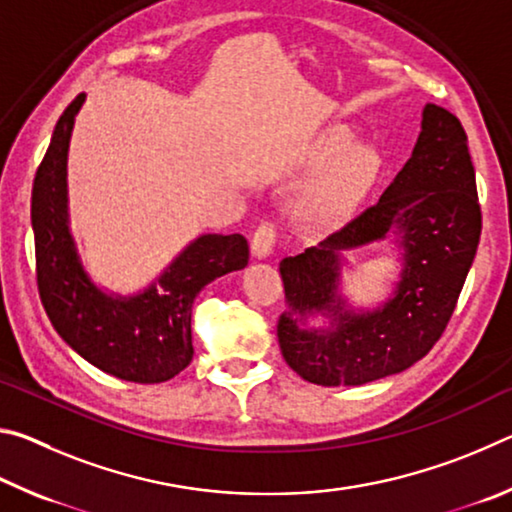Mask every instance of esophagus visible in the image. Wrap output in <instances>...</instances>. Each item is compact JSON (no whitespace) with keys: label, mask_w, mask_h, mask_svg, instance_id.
Here are the masks:
<instances>
[{"label":"esophagus","mask_w":512,"mask_h":512,"mask_svg":"<svg viewBox=\"0 0 512 512\" xmlns=\"http://www.w3.org/2000/svg\"><path fill=\"white\" fill-rule=\"evenodd\" d=\"M275 241H277V228H275V223H271V221H264L262 225H259V228L255 230V237H253V255L255 257H268L271 255V250H273V246H275Z\"/></svg>","instance_id":"34e87169"}]
</instances>
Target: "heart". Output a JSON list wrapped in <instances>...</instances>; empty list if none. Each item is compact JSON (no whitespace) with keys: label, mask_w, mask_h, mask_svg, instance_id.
I'll return each mask as SVG.
<instances>
[{"label":"heart","mask_w":512,"mask_h":512,"mask_svg":"<svg viewBox=\"0 0 512 512\" xmlns=\"http://www.w3.org/2000/svg\"><path fill=\"white\" fill-rule=\"evenodd\" d=\"M352 149V137L348 133L334 131L325 137L320 146V160L323 162H341L325 178V183L314 194V212L318 216H332L348 207L375 176L377 155L370 149Z\"/></svg>","instance_id":"obj_1"}]
</instances>
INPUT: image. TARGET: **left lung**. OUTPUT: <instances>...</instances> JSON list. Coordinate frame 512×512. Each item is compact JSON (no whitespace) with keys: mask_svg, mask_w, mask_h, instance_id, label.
<instances>
[{"mask_svg":"<svg viewBox=\"0 0 512 512\" xmlns=\"http://www.w3.org/2000/svg\"><path fill=\"white\" fill-rule=\"evenodd\" d=\"M393 231L403 248L394 296L354 312L338 296L340 253ZM481 237V207L467 135L452 112L427 103L411 158L375 205L320 246L284 257L289 311L277 320L284 361L318 386H361L420 361L456 309ZM323 313L330 327L302 328Z\"/></svg>","mask_w":512,"mask_h":512,"instance_id":"left-lung-1","label":"left lung"}]
</instances>
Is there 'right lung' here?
<instances>
[{
    "mask_svg": "<svg viewBox=\"0 0 512 512\" xmlns=\"http://www.w3.org/2000/svg\"><path fill=\"white\" fill-rule=\"evenodd\" d=\"M79 94L60 115L33 178L31 225L42 307L69 348L112 377L160 384L194 357L192 305L216 277L248 264L244 235H201L137 296H112L85 273L69 232L67 151Z\"/></svg>",
    "mask_w": 512,
    "mask_h": 512,
    "instance_id": "add662e5",
    "label": "right lung"
}]
</instances>
